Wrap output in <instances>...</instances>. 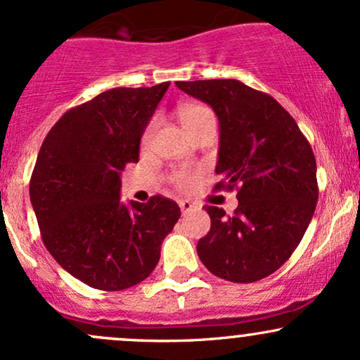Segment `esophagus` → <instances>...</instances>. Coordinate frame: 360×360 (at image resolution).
<instances>
[{
	"label": "esophagus",
	"mask_w": 360,
	"mask_h": 360,
	"mask_svg": "<svg viewBox=\"0 0 360 360\" xmlns=\"http://www.w3.org/2000/svg\"><path fill=\"white\" fill-rule=\"evenodd\" d=\"M177 203H179V208H181V212H183V213L191 212L193 208H195V205H193L189 200H179Z\"/></svg>",
	"instance_id": "obj_1"
}]
</instances>
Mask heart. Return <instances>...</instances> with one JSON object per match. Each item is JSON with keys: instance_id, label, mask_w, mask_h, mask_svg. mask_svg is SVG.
<instances>
[{"instance_id": "b5f03b06", "label": "heart", "mask_w": 360, "mask_h": 360, "mask_svg": "<svg viewBox=\"0 0 360 360\" xmlns=\"http://www.w3.org/2000/svg\"><path fill=\"white\" fill-rule=\"evenodd\" d=\"M177 114H179L181 124L184 126V129H188L189 126L195 124L196 121H200L201 117L207 116V114H212L210 109L205 108V105L200 104H183L179 109H177ZM153 128H155V121H150L147 126H145L143 133H141V145H147L152 138ZM195 181V174L189 171H174L171 174V183L177 189H188Z\"/></svg>"}]
</instances>
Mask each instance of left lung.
Wrapping results in <instances>:
<instances>
[{
    "instance_id": "1",
    "label": "left lung",
    "mask_w": 360,
    "mask_h": 360,
    "mask_svg": "<svg viewBox=\"0 0 360 360\" xmlns=\"http://www.w3.org/2000/svg\"><path fill=\"white\" fill-rule=\"evenodd\" d=\"M212 105L220 122L215 189L238 191L234 215L205 205L210 231L201 263L220 278L251 283L278 270L304 238L318 203L316 159L297 122L274 97L239 80L176 82Z\"/></svg>"
}]
</instances>
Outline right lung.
<instances>
[{
	"label": "right lung",
	"instance_id": "right-lung-1",
	"mask_svg": "<svg viewBox=\"0 0 360 360\" xmlns=\"http://www.w3.org/2000/svg\"><path fill=\"white\" fill-rule=\"evenodd\" d=\"M171 82L110 89L66 110L39 150L30 201L47 251L75 278L122 290L152 274L181 217L162 195L121 203V172L138 162L140 138Z\"/></svg>",
	"mask_w": 360,
	"mask_h": 360
}]
</instances>
